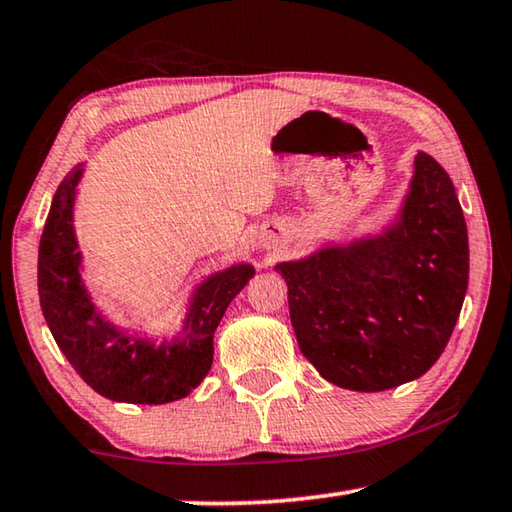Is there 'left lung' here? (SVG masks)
<instances>
[{
    "label": "left lung",
    "instance_id": "left-lung-1",
    "mask_svg": "<svg viewBox=\"0 0 512 512\" xmlns=\"http://www.w3.org/2000/svg\"><path fill=\"white\" fill-rule=\"evenodd\" d=\"M300 352L329 384L377 393L418 379L461 314L470 248L449 173L420 151L409 192L379 235L275 266Z\"/></svg>",
    "mask_w": 512,
    "mask_h": 512
}]
</instances>
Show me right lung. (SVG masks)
I'll list each match as a JSON object with an SVG mask.
<instances>
[{
	"instance_id": "1",
	"label": "right lung",
	"mask_w": 512,
	"mask_h": 512,
	"mask_svg": "<svg viewBox=\"0 0 512 512\" xmlns=\"http://www.w3.org/2000/svg\"><path fill=\"white\" fill-rule=\"evenodd\" d=\"M83 171L85 164L79 162L58 185L40 239L38 293L49 332L85 384L108 400H183L210 372L216 327L255 268L232 264L196 284L176 334H142L112 323L94 305L81 273L74 203Z\"/></svg>"
}]
</instances>
